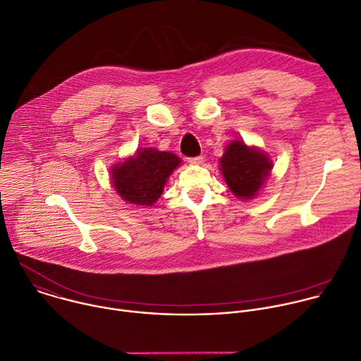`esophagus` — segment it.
I'll return each mask as SVG.
<instances>
[{"label":"esophagus","mask_w":361,"mask_h":361,"mask_svg":"<svg viewBox=\"0 0 361 361\" xmlns=\"http://www.w3.org/2000/svg\"><path fill=\"white\" fill-rule=\"evenodd\" d=\"M202 161H204L202 156H197V157H190L188 159V163H191V164H201Z\"/></svg>","instance_id":"34e87169"}]
</instances>
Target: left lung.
Returning a JSON list of instances; mask_svg holds the SVG:
<instances>
[{
	"label": "left lung",
	"mask_w": 361,
	"mask_h": 361,
	"mask_svg": "<svg viewBox=\"0 0 361 361\" xmlns=\"http://www.w3.org/2000/svg\"><path fill=\"white\" fill-rule=\"evenodd\" d=\"M219 164L231 192L243 200H251L261 191L274 166L267 153L247 146L244 140H232Z\"/></svg>",
	"instance_id": "1"
}]
</instances>
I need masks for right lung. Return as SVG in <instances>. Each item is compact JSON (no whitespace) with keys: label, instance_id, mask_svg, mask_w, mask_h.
I'll return each mask as SVG.
<instances>
[{"label":"right lung","instance_id":"1","mask_svg":"<svg viewBox=\"0 0 361 361\" xmlns=\"http://www.w3.org/2000/svg\"><path fill=\"white\" fill-rule=\"evenodd\" d=\"M180 164L174 153L153 147L137 149L133 157L113 166L110 178L116 192L126 202L150 207L160 198L167 178Z\"/></svg>","mask_w":361,"mask_h":361}]
</instances>
